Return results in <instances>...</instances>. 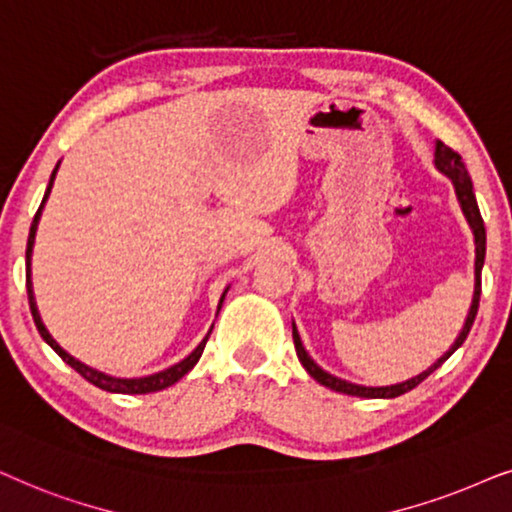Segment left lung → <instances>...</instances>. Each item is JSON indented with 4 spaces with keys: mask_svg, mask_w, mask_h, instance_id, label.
Segmentation results:
<instances>
[{
    "mask_svg": "<svg viewBox=\"0 0 512 512\" xmlns=\"http://www.w3.org/2000/svg\"><path fill=\"white\" fill-rule=\"evenodd\" d=\"M435 168L440 170L442 175H447L449 180H452L454 185V194H456V201H459L461 206V213L466 217L470 231H473V241H475V288H473V299H470V309H468V316H466V323H463L459 337L454 339V344L449 346V349L442 353V356L435 360V363L424 370L417 377L407 379V381H400V384H391V386H360V384H351V381L346 379H339L335 374L325 372L323 367H320L316 360H313L309 353H306L304 344H302V337H299L297 332V325L292 323V339H295V351H297V358L299 363L304 365V370L311 374L313 379L318 381V384H323L327 388H332V391L337 393H346V395H358V398H398V395H403L407 391H412L414 386H419L421 381H424L428 374H433L438 367L445 363V360L452 356V353L459 349V346L466 342L470 327H473V320L478 316V304H480V276H482V264H485V250H487V234H485V222H482L480 217V208H478V201H475V192H473V182H470V175L466 166H463L461 156L454 152V149H449L445 142H435Z\"/></svg>",
    "mask_w": 512,
    "mask_h": 512,
    "instance_id": "left-lung-1",
    "label": "left lung"
}]
</instances>
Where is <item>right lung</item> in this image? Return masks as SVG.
I'll use <instances>...</instances> for the list:
<instances>
[{
    "label": "right lung",
    "instance_id": "add662e5",
    "mask_svg": "<svg viewBox=\"0 0 512 512\" xmlns=\"http://www.w3.org/2000/svg\"><path fill=\"white\" fill-rule=\"evenodd\" d=\"M58 166H60V161L56 163V168H53V173H51V180H49V187H46V194H44V199H42V206H39L37 215H34V220H32V227H30V236H27V250H25V264H27V297H30V311H32L34 325H37L39 335H42L44 342L49 344L51 349L56 351L58 356L63 358L67 365L74 367V370H77V372L81 374V377H84L86 381H91L93 386L102 388V391H109V393H126V395H133V393H154V391H163V388L173 386L175 381H180L182 377H185V374H187L189 370H192V367H194L196 363H199V358H201L203 349H206V342H208V337H210V330H213V327H210V330H208V335L201 339V344L196 346V349H194L192 353H189V356H187L185 360H180V363H175L173 367H168V370H161V372H156V374H147V377H133V379H124V377H112V374H105V372L95 370V367L86 365V363H81V360H77V358H74V356H70V353H67V351L63 349V346H60V344L56 342V339L51 337V332L46 330V325H44L42 316H39L37 302H34V290H32V248H34V236H37L39 220H42V210H44V206H46V201H49V194H51V189H53V180H56ZM227 290H229V285H227V288H224V292H222V297H220V304H217V311L222 309V302H224V297H227Z\"/></svg>",
    "mask_w": 512,
    "mask_h": 512
}]
</instances>
